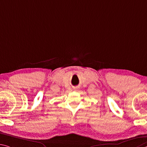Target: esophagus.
<instances>
[{
    "instance_id": "obj_1",
    "label": "esophagus",
    "mask_w": 147,
    "mask_h": 147,
    "mask_svg": "<svg viewBox=\"0 0 147 147\" xmlns=\"http://www.w3.org/2000/svg\"><path fill=\"white\" fill-rule=\"evenodd\" d=\"M75 90H77V88H76V89Z\"/></svg>"
}]
</instances>
